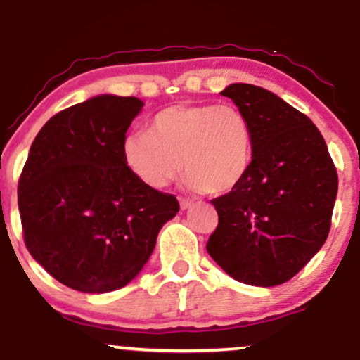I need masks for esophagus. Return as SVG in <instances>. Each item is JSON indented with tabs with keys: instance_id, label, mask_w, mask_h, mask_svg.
<instances>
[{
	"instance_id": "1",
	"label": "esophagus",
	"mask_w": 360,
	"mask_h": 360,
	"mask_svg": "<svg viewBox=\"0 0 360 360\" xmlns=\"http://www.w3.org/2000/svg\"><path fill=\"white\" fill-rule=\"evenodd\" d=\"M179 205H181V210H188L193 206V201L188 200V198H179Z\"/></svg>"
}]
</instances>
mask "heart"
I'll return each instance as SVG.
<instances>
[{
	"instance_id": "heart-1",
	"label": "heart",
	"mask_w": 360,
	"mask_h": 360,
	"mask_svg": "<svg viewBox=\"0 0 360 360\" xmlns=\"http://www.w3.org/2000/svg\"><path fill=\"white\" fill-rule=\"evenodd\" d=\"M123 162L143 186L164 189L183 172L194 191L225 194L249 174L254 131L237 106L172 105L154 115L148 131L127 135Z\"/></svg>"
}]
</instances>
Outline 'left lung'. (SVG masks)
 Instances as JSON below:
<instances>
[{
    "label": "left lung",
    "mask_w": 360,
    "mask_h": 360,
    "mask_svg": "<svg viewBox=\"0 0 360 360\" xmlns=\"http://www.w3.org/2000/svg\"><path fill=\"white\" fill-rule=\"evenodd\" d=\"M254 131L249 174L233 191L212 200L218 226L206 250L233 279L278 286L321 249L332 225L338 177L320 130L271 91L230 84Z\"/></svg>",
    "instance_id": "1"
}]
</instances>
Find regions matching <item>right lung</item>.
<instances>
[{"mask_svg":"<svg viewBox=\"0 0 360 360\" xmlns=\"http://www.w3.org/2000/svg\"><path fill=\"white\" fill-rule=\"evenodd\" d=\"M142 106L101 94L59 111L37 134L20 174L25 245L76 291L127 286L179 212L174 194L143 186L123 162L125 134Z\"/></svg>","mask_w":360,"mask_h":360,"instance_id":"obj_1","label":"right lung"}]
</instances>
